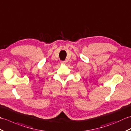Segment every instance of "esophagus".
Wrapping results in <instances>:
<instances>
[{"label": "esophagus", "instance_id": "obj_1", "mask_svg": "<svg viewBox=\"0 0 131 131\" xmlns=\"http://www.w3.org/2000/svg\"><path fill=\"white\" fill-rule=\"evenodd\" d=\"M60 63H62V64H66V61H61Z\"/></svg>", "mask_w": 131, "mask_h": 131}]
</instances>
